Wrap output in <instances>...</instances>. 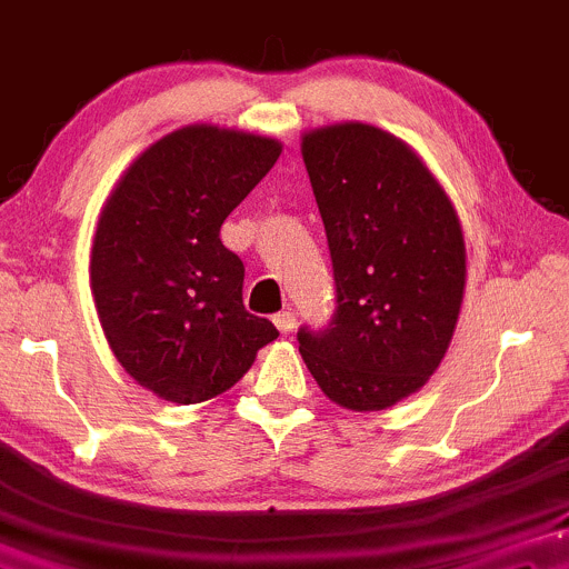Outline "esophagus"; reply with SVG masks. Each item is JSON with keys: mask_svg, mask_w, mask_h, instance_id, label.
<instances>
[{"mask_svg": "<svg viewBox=\"0 0 569 569\" xmlns=\"http://www.w3.org/2000/svg\"><path fill=\"white\" fill-rule=\"evenodd\" d=\"M273 322H277V328H279V331H282L284 336L296 331V315H292V311H279V315L273 317Z\"/></svg>", "mask_w": 569, "mask_h": 569, "instance_id": "34e87169", "label": "esophagus"}]
</instances>
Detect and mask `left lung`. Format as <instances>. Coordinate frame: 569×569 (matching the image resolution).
<instances>
[{
    "mask_svg": "<svg viewBox=\"0 0 569 569\" xmlns=\"http://www.w3.org/2000/svg\"><path fill=\"white\" fill-rule=\"evenodd\" d=\"M333 262L336 311L298 350L328 399L377 412L418 393L453 339L467 284L458 213L426 162L380 127L303 136Z\"/></svg>",
    "mask_w": 569,
    "mask_h": 569,
    "instance_id": "left-lung-1",
    "label": "left lung"
}]
</instances>
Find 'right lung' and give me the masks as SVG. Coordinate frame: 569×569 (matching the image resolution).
<instances>
[{
    "mask_svg": "<svg viewBox=\"0 0 569 569\" xmlns=\"http://www.w3.org/2000/svg\"><path fill=\"white\" fill-rule=\"evenodd\" d=\"M282 154L273 138L189 124L127 168L100 213L91 292L116 360L164 401L224 393L279 336L243 309V262L219 238Z\"/></svg>",
    "mask_w": 569,
    "mask_h": 569,
    "instance_id": "obj_1",
    "label": "right lung"
}]
</instances>
